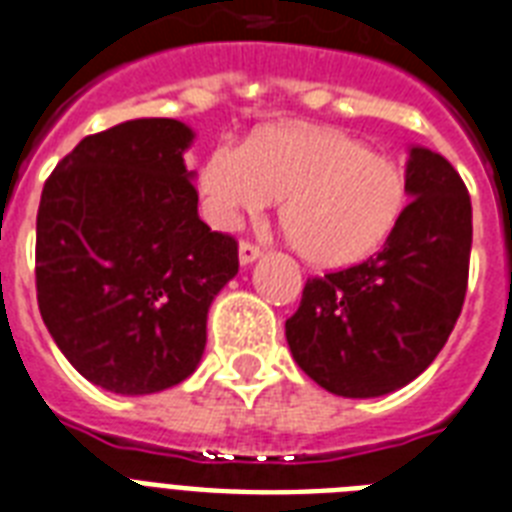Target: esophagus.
<instances>
[{
  "mask_svg": "<svg viewBox=\"0 0 512 512\" xmlns=\"http://www.w3.org/2000/svg\"><path fill=\"white\" fill-rule=\"evenodd\" d=\"M256 259H261V248L259 245H253V243H240V264L243 267H248V264H253Z\"/></svg>",
  "mask_w": 512,
  "mask_h": 512,
  "instance_id": "obj_1",
  "label": "esophagus"
}]
</instances>
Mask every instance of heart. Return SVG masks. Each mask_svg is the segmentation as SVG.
Returning a JSON list of instances; mask_svg holds the SVG:
<instances>
[{
	"label": "heart",
	"instance_id": "b5f03b06",
	"mask_svg": "<svg viewBox=\"0 0 512 512\" xmlns=\"http://www.w3.org/2000/svg\"><path fill=\"white\" fill-rule=\"evenodd\" d=\"M205 216L235 232L280 200L277 219L304 261L350 267L387 245L411 202L406 170L323 125L261 128L219 144L197 168Z\"/></svg>",
	"mask_w": 512,
	"mask_h": 512
}]
</instances>
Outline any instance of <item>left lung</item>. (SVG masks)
Instances as JSON below:
<instances>
[{
  "label": "left lung",
  "instance_id": "8db88e82",
  "mask_svg": "<svg viewBox=\"0 0 512 512\" xmlns=\"http://www.w3.org/2000/svg\"><path fill=\"white\" fill-rule=\"evenodd\" d=\"M411 202L374 259L312 277L285 320L293 360L323 390L379 398L414 382L462 312L473 208L446 157L411 146Z\"/></svg>",
  "mask_w": 512,
  "mask_h": 512
}]
</instances>
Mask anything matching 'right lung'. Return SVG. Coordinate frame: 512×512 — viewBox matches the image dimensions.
I'll list each match as a JSON object with an SVG mask.
<instances>
[{
  "label": "right lung",
  "instance_id": "obj_1",
  "mask_svg": "<svg viewBox=\"0 0 512 512\" xmlns=\"http://www.w3.org/2000/svg\"><path fill=\"white\" fill-rule=\"evenodd\" d=\"M194 130L144 117L82 138L37 213V301L71 366L117 395L184 382L213 299L237 275L235 237L197 213Z\"/></svg>",
  "mask_w": 512,
  "mask_h": 512
}]
</instances>
